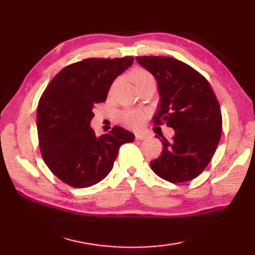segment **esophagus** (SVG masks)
I'll return each mask as SVG.
<instances>
[{"instance_id":"1","label":"esophagus","mask_w":255,"mask_h":255,"mask_svg":"<svg viewBox=\"0 0 255 255\" xmlns=\"http://www.w3.org/2000/svg\"><path fill=\"white\" fill-rule=\"evenodd\" d=\"M134 137H136L137 140H143L145 138H148V134L145 132H137L136 134H134Z\"/></svg>"}]
</instances>
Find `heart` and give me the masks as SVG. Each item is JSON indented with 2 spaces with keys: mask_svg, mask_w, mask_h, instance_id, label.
<instances>
[{
  "mask_svg": "<svg viewBox=\"0 0 255 255\" xmlns=\"http://www.w3.org/2000/svg\"><path fill=\"white\" fill-rule=\"evenodd\" d=\"M131 80L134 85H141L149 81H154L152 74L144 69H136L131 72ZM145 114L140 111H127L123 114L122 121L127 127L138 129L143 125L145 121Z\"/></svg>",
  "mask_w": 255,
  "mask_h": 255,
  "instance_id": "1",
  "label": "heart"
}]
</instances>
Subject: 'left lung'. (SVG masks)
Returning a JSON list of instances; mask_svg holds the SVG:
<instances>
[{
  "instance_id": "obj_1",
  "label": "left lung",
  "mask_w": 255,
  "mask_h": 255,
  "mask_svg": "<svg viewBox=\"0 0 255 255\" xmlns=\"http://www.w3.org/2000/svg\"><path fill=\"white\" fill-rule=\"evenodd\" d=\"M153 75L160 101L153 116L156 125L174 129L171 142L160 139L163 151L150 162L156 175L171 183L191 181L208 165L223 129L219 103L208 81L196 70L169 57H136Z\"/></svg>"
}]
</instances>
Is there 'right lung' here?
I'll return each instance as SVG.
<instances>
[{"label":"right lung","instance_id":"add662e5","mask_svg":"<svg viewBox=\"0 0 255 255\" xmlns=\"http://www.w3.org/2000/svg\"><path fill=\"white\" fill-rule=\"evenodd\" d=\"M132 57L90 58L63 68L42 93L37 130L45 163L70 186L95 185L113 169L121 145L134 134L119 126L97 137L91 128L97 103L105 102L114 81Z\"/></svg>","mask_w":255,"mask_h":255}]
</instances>
